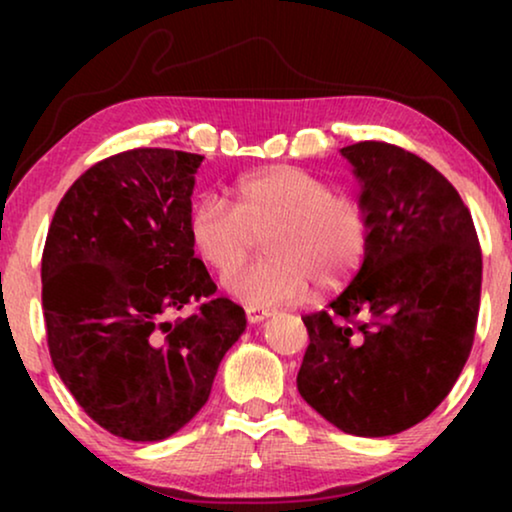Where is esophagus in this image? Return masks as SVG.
<instances>
[{
    "label": "esophagus",
    "mask_w": 512,
    "mask_h": 512,
    "mask_svg": "<svg viewBox=\"0 0 512 512\" xmlns=\"http://www.w3.org/2000/svg\"><path fill=\"white\" fill-rule=\"evenodd\" d=\"M268 317H272V312L265 310V307H254V305L247 307L249 324H261V321H265Z\"/></svg>",
    "instance_id": "obj_1"
}]
</instances>
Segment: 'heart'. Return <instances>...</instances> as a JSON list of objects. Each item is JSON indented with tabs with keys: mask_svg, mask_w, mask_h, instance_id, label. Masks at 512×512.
Here are the masks:
<instances>
[{
	"mask_svg": "<svg viewBox=\"0 0 512 512\" xmlns=\"http://www.w3.org/2000/svg\"><path fill=\"white\" fill-rule=\"evenodd\" d=\"M235 205L207 193L188 212V237L209 268L226 275L265 235L261 263L223 279L230 296L263 307L296 303L310 291H333L361 268L368 251V216L359 202L293 165L244 174Z\"/></svg>",
	"mask_w": 512,
	"mask_h": 512,
	"instance_id": "1",
	"label": "heart"
}]
</instances>
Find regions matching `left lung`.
<instances>
[{
    "label": "left lung",
    "mask_w": 512,
    "mask_h": 512,
    "mask_svg": "<svg viewBox=\"0 0 512 512\" xmlns=\"http://www.w3.org/2000/svg\"><path fill=\"white\" fill-rule=\"evenodd\" d=\"M359 181L368 251L326 310L303 317L298 391L361 438L401 433L443 403L471 354L482 254L457 188L384 142L340 149Z\"/></svg>",
    "instance_id": "left-lung-1"
}]
</instances>
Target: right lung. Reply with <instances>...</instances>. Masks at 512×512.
Segmentation results:
<instances>
[{"instance_id": "1", "label": "right lung", "mask_w": 512, "mask_h": 512, "mask_svg": "<svg viewBox=\"0 0 512 512\" xmlns=\"http://www.w3.org/2000/svg\"><path fill=\"white\" fill-rule=\"evenodd\" d=\"M198 153L132 149L90 167L60 200L41 258L53 366L86 415L135 443L191 422L247 328L188 237ZM206 298L191 318L166 314Z\"/></svg>"}]
</instances>
